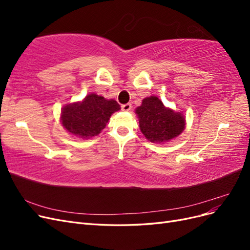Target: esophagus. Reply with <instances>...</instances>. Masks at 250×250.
Segmentation results:
<instances>
[{
    "mask_svg": "<svg viewBox=\"0 0 250 250\" xmlns=\"http://www.w3.org/2000/svg\"><path fill=\"white\" fill-rule=\"evenodd\" d=\"M131 104L130 103H126V104H123L122 106H121V108H122L123 111H129L131 109Z\"/></svg>",
    "mask_w": 250,
    "mask_h": 250,
    "instance_id": "esophagus-1",
    "label": "esophagus"
}]
</instances>
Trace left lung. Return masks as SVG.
<instances>
[{
    "mask_svg": "<svg viewBox=\"0 0 250 250\" xmlns=\"http://www.w3.org/2000/svg\"><path fill=\"white\" fill-rule=\"evenodd\" d=\"M140 129L145 138L152 142L164 144L178 137L186 127V119L181 112L166 107L155 96H150L142 101L135 109Z\"/></svg>",
    "mask_w": 250,
    "mask_h": 250,
    "instance_id": "1",
    "label": "left lung"
}]
</instances>
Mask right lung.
Instances as JSON below:
<instances>
[{"label":"right lung","mask_w":250,"mask_h":250,"mask_svg":"<svg viewBox=\"0 0 250 250\" xmlns=\"http://www.w3.org/2000/svg\"><path fill=\"white\" fill-rule=\"evenodd\" d=\"M120 109L117 101L89 94L81 102L63 106L60 122L75 137L90 139L99 134L106 126L112 113Z\"/></svg>","instance_id":"right-lung-1"}]
</instances>
